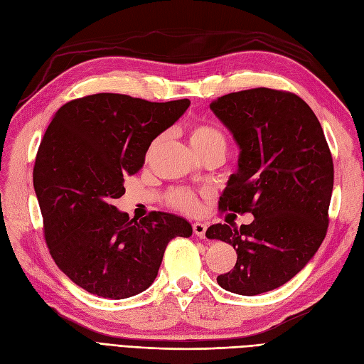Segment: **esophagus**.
Here are the masks:
<instances>
[{
    "label": "esophagus",
    "instance_id": "esophagus-1",
    "mask_svg": "<svg viewBox=\"0 0 364 364\" xmlns=\"http://www.w3.org/2000/svg\"><path fill=\"white\" fill-rule=\"evenodd\" d=\"M206 225L205 223H200V222H196L193 225V232L199 237V238H205V232H206Z\"/></svg>",
    "mask_w": 364,
    "mask_h": 364
}]
</instances>
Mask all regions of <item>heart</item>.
<instances>
[{
	"label": "heart",
	"mask_w": 364,
	"mask_h": 364,
	"mask_svg": "<svg viewBox=\"0 0 364 364\" xmlns=\"http://www.w3.org/2000/svg\"><path fill=\"white\" fill-rule=\"evenodd\" d=\"M190 144L194 151H202L211 147L226 149V138L217 127L211 124L199 123L190 129ZM167 203L186 214H196L199 211V194L190 188H178L167 194Z\"/></svg>",
	"instance_id": "b5f03b06"
}]
</instances>
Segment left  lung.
<instances>
[{
    "instance_id": "obj_1",
    "label": "left lung",
    "mask_w": 364,
    "mask_h": 364,
    "mask_svg": "<svg viewBox=\"0 0 364 364\" xmlns=\"http://www.w3.org/2000/svg\"><path fill=\"white\" fill-rule=\"evenodd\" d=\"M209 107L240 147L238 171L218 208L255 217L240 228H208V238L237 252L234 269L217 282L243 296L266 293L289 282L322 245L334 185L331 151L311 107L293 92L253 87Z\"/></svg>"
}]
</instances>
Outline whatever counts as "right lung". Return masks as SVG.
<instances>
[{
	"instance_id": "right-lung-1",
	"label": "right lung",
	"mask_w": 364,
	"mask_h": 364,
	"mask_svg": "<svg viewBox=\"0 0 364 364\" xmlns=\"http://www.w3.org/2000/svg\"><path fill=\"white\" fill-rule=\"evenodd\" d=\"M188 106V98L153 103L102 92L65 103L51 119L33 168L43 237L58 267L87 293L124 299L144 291L170 240L193 234L182 217L151 211L136 222L112 205L151 141Z\"/></svg>"
}]
</instances>
